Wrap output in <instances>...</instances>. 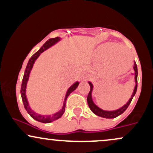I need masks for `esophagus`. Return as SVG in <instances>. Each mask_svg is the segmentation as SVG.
<instances>
[{
	"label": "esophagus",
	"instance_id": "obj_1",
	"mask_svg": "<svg viewBox=\"0 0 153 153\" xmlns=\"http://www.w3.org/2000/svg\"><path fill=\"white\" fill-rule=\"evenodd\" d=\"M91 78V77H90V75H84L83 76H82V80H89V79Z\"/></svg>",
	"mask_w": 153,
	"mask_h": 153
}]
</instances>
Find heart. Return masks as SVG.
I'll list each match as a JSON object with an SVG mask.
<instances>
[{
    "label": "heart",
    "mask_w": 153,
    "mask_h": 153,
    "mask_svg": "<svg viewBox=\"0 0 153 153\" xmlns=\"http://www.w3.org/2000/svg\"><path fill=\"white\" fill-rule=\"evenodd\" d=\"M129 52V51L127 50L126 47L119 46V45L115 43H106L103 44L101 46L99 47L98 50V56L100 59H104L106 56H108V60H107V68H108L110 72L113 73L114 75H118L122 74L126 71V68L124 69L119 70V71H112L111 69V67L109 65V62L112 56L114 54V57L116 60L118 62L119 64L122 65V66H124L129 61V54L127 52ZM130 53V52H129ZM127 67V68H128Z\"/></svg>",
    "instance_id": "1"
}]
</instances>
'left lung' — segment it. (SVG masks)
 <instances>
[{"label": "left lung", "instance_id": "1", "mask_svg": "<svg viewBox=\"0 0 153 153\" xmlns=\"http://www.w3.org/2000/svg\"><path fill=\"white\" fill-rule=\"evenodd\" d=\"M133 68H134V75H135L134 78H135V83H136V85H135V87H134V91H133V94H132V95H131V98L129 99V101H128V102L126 103L124 106L121 107L120 108H119V109H117V110L111 111H104V110H102L101 108H100L99 107H98L97 106H96V105L94 103V101H93V99H92L93 84L91 83V82H88L89 85H90V87H91V90H90V92H89L88 95L87 101H88V104L89 108H90V109L92 111L93 113H94L95 114L99 116V117H103V118L113 119V118H116V117H117L118 116L121 115L122 113H124V112L125 111L126 109L128 108V106H129V104H130L131 100H132L133 97L134 96V95L137 92V89L138 72H137V64L135 62H134V67H133Z\"/></svg>", "mask_w": 153, "mask_h": 153}]
</instances>
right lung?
Returning a JSON list of instances; mask_svg holds the SVG:
<instances>
[{
  "label": "right lung",
  "instance_id": "add662e5",
  "mask_svg": "<svg viewBox=\"0 0 153 153\" xmlns=\"http://www.w3.org/2000/svg\"><path fill=\"white\" fill-rule=\"evenodd\" d=\"M60 38L59 37H55V38H52L50 39L43 45V46L39 49V50L37 51L36 53L33 54L31 56V57L29 59V62H28L27 65H26L25 72H24V77H23V80H22V87H21V95H22V99L23 101V103H24V106L25 109L26 110V111L28 112L29 115L32 117L33 119H35V120L38 121V122H42V123H50L53 121L56 120V119H58L59 118H60L62 117L63 114H64L65 111V104H66V100L68 99V97L69 96V95L71 94L73 91H74L75 89L77 88V87L78 86L79 82H75L74 84H73L72 86L70 87V88L68 89V91H67V94L65 96V101H64V103H63V106L59 111L57 112L54 114H52V116H42L38 114L35 113L33 110H31V108L29 106V103H28L27 99H26V84H27L28 80H29V74H30V72L32 69L33 65H34V62L36 61V59L38 58L39 56L40 55V54L42 53L44 51H45L49 47H52V45H54V44L57 43V42L59 41Z\"/></svg>",
  "mask_w": 153,
  "mask_h": 153
}]
</instances>
